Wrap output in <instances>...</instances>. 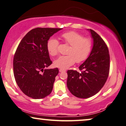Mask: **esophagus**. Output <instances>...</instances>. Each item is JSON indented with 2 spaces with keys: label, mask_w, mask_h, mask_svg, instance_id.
Listing matches in <instances>:
<instances>
[{
  "label": "esophagus",
  "mask_w": 126,
  "mask_h": 126,
  "mask_svg": "<svg viewBox=\"0 0 126 126\" xmlns=\"http://www.w3.org/2000/svg\"><path fill=\"white\" fill-rule=\"evenodd\" d=\"M66 70H63V69H59V72L60 73H62V72H65Z\"/></svg>",
  "instance_id": "1"
}]
</instances>
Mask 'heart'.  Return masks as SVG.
<instances>
[{
	"label": "heart",
	"mask_w": 126,
	"mask_h": 126,
	"mask_svg": "<svg viewBox=\"0 0 126 126\" xmlns=\"http://www.w3.org/2000/svg\"><path fill=\"white\" fill-rule=\"evenodd\" d=\"M61 38L66 44L70 45L68 55L61 56L54 61V65L60 69H66L74 64L85 61L91 52L92 42L88 38L74 31H68L61 35ZM59 42L56 39L51 38L47 42V50L49 55L55 56L58 53Z\"/></svg>",
	"instance_id": "1"
}]
</instances>
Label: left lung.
Masks as SVG:
<instances>
[{
  "mask_svg": "<svg viewBox=\"0 0 126 126\" xmlns=\"http://www.w3.org/2000/svg\"><path fill=\"white\" fill-rule=\"evenodd\" d=\"M88 30L93 39L90 55L79 66L81 71H67V88L79 98H88L98 93L105 84L109 73L110 56L105 42L96 32Z\"/></svg>",
  "mask_w": 126,
  "mask_h": 126,
  "instance_id": "8db88e82",
  "label": "left lung"
}]
</instances>
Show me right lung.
<instances>
[{
  "label": "right lung",
  "instance_id": "add662e5",
  "mask_svg": "<svg viewBox=\"0 0 126 126\" xmlns=\"http://www.w3.org/2000/svg\"><path fill=\"white\" fill-rule=\"evenodd\" d=\"M62 28H36L21 41L13 59L16 81L24 94L33 99L47 96L53 90L58 68L45 69L52 62L47 50L50 36Z\"/></svg>",
  "mask_w": 126,
  "mask_h": 126
}]
</instances>
